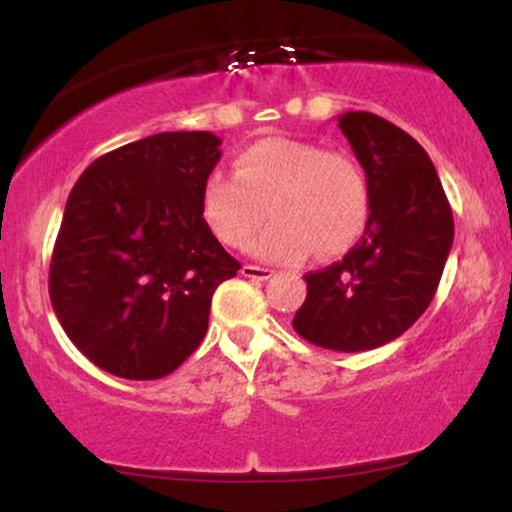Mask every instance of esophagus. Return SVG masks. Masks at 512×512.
Returning <instances> with one entry per match:
<instances>
[{
	"label": "esophagus",
	"instance_id": "obj_1",
	"mask_svg": "<svg viewBox=\"0 0 512 512\" xmlns=\"http://www.w3.org/2000/svg\"><path fill=\"white\" fill-rule=\"evenodd\" d=\"M240 274L248 276V279H255V281H267V279H272L274 272L267 267H257V264H243V267H240Z\"/></svg>",
	"mask_w": 512,
	"mask_h": 512
}]
</instances>
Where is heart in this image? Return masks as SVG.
<instances>
[{"label": "heart", "mask_w": 512, "mask_h": 512, "mask_svg": "<svg viewBox=\"0 0 512 512\" xmlns=\"http://www.w3.org/2000/svg\"><path fill=\"white\" fill-rule=\"evenodd\" d=\"M269 211L276 221L255 243L262 260L344 255L370 219L366 170L346 151L269 137L240 151L236 173L214 170L204 182V221L228 248H245Z\"/></svg>", "instance_id": "obj_1"}]
</instances>
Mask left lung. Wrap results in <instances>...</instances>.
<instances>
[{"label":"left lung","mask_w":512,"mask_h":512,"mask_svg":"<svg viewBox=\"0 0 512 512\" xmlns=\"http://www.w3.org/2000/svg\"><path fill=\"white\" fill-rule=\"evenodd\" d=\"M366 170L370 219L342 262L305 274L308 296L293 317L305 342L332 351L378 349L424 315L448 262L455 226L424 146L373 113L339 115Z\"/></svg>","instance_id":"8db88e82"}]
</instances>
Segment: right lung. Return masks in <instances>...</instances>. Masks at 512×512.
<instances>
[{
    "label": "right lung",
    "instance_id": "add662e5",
    "mask_svg": "<svg viewBox=\"0 0 512 512\" xmlns=\"http://www.w3.org/2000/svg\"><path fill=\"white\" fill-rule=\"evenodd\" d=\"M219 146L211 132L151 134L96 158L72 187L50 301L72 344L105 373H173L207 334L216 286L240 269L202 214Z\"/></svg>",
    "mask_w": 512,
    "mask_h": 512
}]
</instances>
